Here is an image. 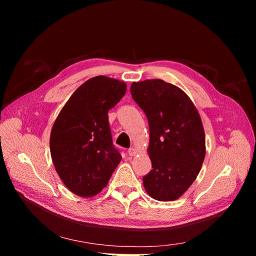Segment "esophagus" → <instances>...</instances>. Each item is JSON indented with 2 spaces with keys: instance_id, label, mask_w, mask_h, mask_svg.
<instances>
[{
  "instance_id": "obj_1",
  "label": "esophagus",
  "mask_w": 256,
  "mask_h": 256,
  "mask_svg": "<svg viewBox=\"0 0 256 256\" xmlns=\"http://www.w3.org/2000/svg\"><path fill=\"white\" fill-rule=\"evenodd\" d=\"M128 154H129V156H136V150L134 148V147H130V148L128 150Z\"/></svg>"
}]
</instances>
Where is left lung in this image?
<instances>
[{"mask_svg":"<svg viewBox=\"0 0 256 256\" xmlns=\"http://www.w3.org/2000/svg\"><path fill=\"white\" fill-rule=\"evenodd\" d=\"M132 99L150 125V172L143 186L150 198H180L196 180L206 154L202 118L186 92L160 79L132 82Z\"/></svg>","mask_w":256,"mask_h":256,"instance_id":"1","label":"left lung"}]
</instances>
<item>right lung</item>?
Wrapping results in <instances>:
<instances>
[{
    "label": "right lung",
    "instance_id": "obj_1",
    "mask_svg": "<svg viewBox=\"0 0 256 256\" xmlns=\"http://www.w3.org/2000/svg\"><path fill=\"white\" fill-rule=\"evenodd\" d=\"M127 84L97 76L84 82L62 108L50 134L52 162L62 182L81 198L97 196L122 160L112 143L108 112Z\"/></svg>",
    "mask_w": 256,
    "mask_h": 256
}]
</instances>
